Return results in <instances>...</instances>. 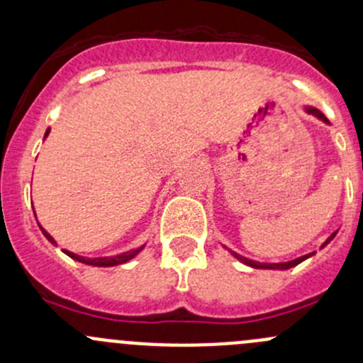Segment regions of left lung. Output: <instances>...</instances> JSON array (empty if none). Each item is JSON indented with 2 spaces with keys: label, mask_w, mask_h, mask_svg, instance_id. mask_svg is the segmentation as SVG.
<instances>
[{
  "label": "left lung",
  "mask_w": 363,
  "mask_h": 363,
  "mask_svg": "<svg viewBox=\"0 0 363 363\" xmlns=\"http://www.w3.org/2000/svg\"><path fill=\"white\" fill-rule=\"evenodd\" d=\"M306 112H307V113H313L314 117H318V119H320V121H323V123H327V124H328V119H327V117H325L323 113H321L320 111H318V108H314V107H306ZM335 233H337V232H334V233H332V235L328 237L327 240H325V242H323V246H321V247H325V246H327V244L330 242L332 239H334V237H335ZM230 252H232V255L235 256V258L239 259V262H242L244 265H250V267H252V269H267V270H288V269H291V267L298 265V263H302L303 259L311 258V256L314 255V252H309V255H303V256H300V258L290 259V262H281V263H259V262H255V259H250V258H246V256H240V255H237L235 251H230Z\"/></svg>",
  "instance_id": "8db88e82"
}]
</instances>
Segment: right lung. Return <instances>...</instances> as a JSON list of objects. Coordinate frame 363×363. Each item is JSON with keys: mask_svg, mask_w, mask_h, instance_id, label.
I'll list each match as a JSON object with an SVG mask.
<instances>
[{"mask_svg": "<svg viewBox=\"0 0 363 363\" xmlns=\"http://www.w3.org/2000/svg\"><path fill=\"white\" fill-rule=\"evenodd\" d=\"M49 131H50V130L45 131V137H43V138L49 137ZM38 226H40V225H38ZM40 230H42V233H43V235H45V239L49 240L50 244H54V246H57L56 240L52 239V235H50L49 232H45V230H43L42 226H40ZM142 250H144V246H142V247H135V250H130V251H124V252H121V255H116V256H100V258H86V256L75 255V252L67 251V250H65V252H67L69 258L77 259V262H80V263H86V265H93V267H113V265H121V263L130 262V259L135 258V256H137L138 252H140Z\"/></svg>", "mask_w": 363, "mask_h": 363, "instance_id": "1", "label": "right lung"}]
</instances>
